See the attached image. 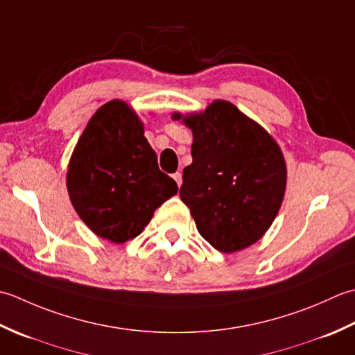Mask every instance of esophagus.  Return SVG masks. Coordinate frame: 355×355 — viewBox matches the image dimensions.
<instances>
[{
  "label": "esophagus",
  "instance_id": "obj_1",
  "mask_svg": "<svg viewBox=\"0 0 355 355\" xmlns=\"http://www.w3.org/2000/svg\"><path fill=\"white\" fill-rule=\"evenodd\" d=\"M173 179L176 180V184L180 187V184H182V175H180V173L178 171V173H175V175H173Z\"/></svg>",
  "mask_w": 355,
  "mask_h": 355
}]
</instances>
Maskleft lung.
Wrapping results in <instances>:
<instances>
[{
    "label": "left lung",
    "instance_id": "8db88e82",
    "mask_svg": "<svg viewBox=\"0 0 355 355\" xmlns=\"http://www.w3.org/2000/svg\"><path fill=\"white\" fill-rule=\"evenodd\" d=\"M173 119L193 132V162L184 168L179 194L199 234L220 252L256 243L285 196L286 165L277 142L228 101Z\"/></svg>",
    "mask_w": 355,
    "mask_h": 355
}]
</instances>
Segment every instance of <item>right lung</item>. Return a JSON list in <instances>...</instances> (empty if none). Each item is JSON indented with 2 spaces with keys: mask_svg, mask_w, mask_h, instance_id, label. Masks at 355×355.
Here are the masks:
<instances>
[{
  "mask_svg": "<svg viewBox=\"0 0 355 355\" xmlns=\"http://www.w3.org/2000/svg\"><path fill=\"white\" fill-rule=\"evenodd\" d=\"M67 190L96 236L124 243L142 233L155 209L178 193L157 167L133 108L113 99L93 114L70 157Z\"/></svg>",
  "mask_w": 355,
  "mask_h": 355,
  "instance_id": "right-lung-1",
  "label": "right lung"
}]
</instances>
